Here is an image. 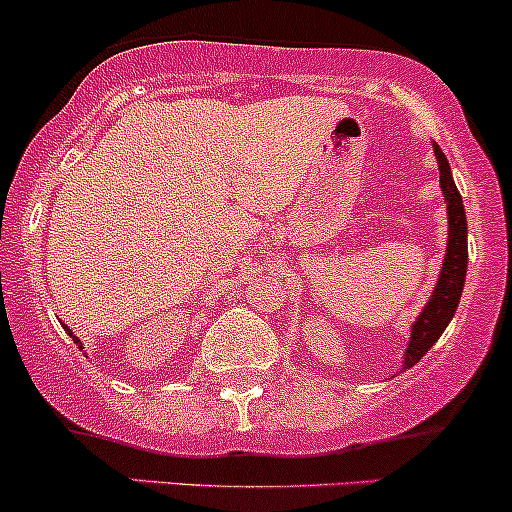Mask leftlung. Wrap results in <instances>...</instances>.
I'll return each instance as SVG.
<instances>
[{
  "instance_id": "left-lung-1",
  "label": "left lung",
  "mask_w": 512,
  "mask_h": 512,
  "mask_svg": "<svg viewBox=\"0 0 512 512\" xmlns=\"http://www.w3.org/2000/svg\"><path fill=\"white\" fill-rule=\"evenodd\" d=\"M436 148L438 170H441V188L448 203V250L446 260H443L441 277L433 289L431 299L423 307L421 317L416 319L414 332H411L409 349H406L404 369H411L448 327L451 317L456 314L458 302H461L463 285H466V270H468V225H466V210H463V198L458 193L456 183L451 178V165L441 148Z\"/></svg>"
}]
</instances>
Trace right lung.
Listing matches in <instances>:
<instances>
[{"label": "right lung", "mask_w": 512, "mask_h": 512, "mask_svg": "<svg viewBox=\"0 0 512 512\" xmlns=\"http://www.w3.org/2000/svg\"><path fill=\"white\" fill-rule=\"evenodd\" d=\"M66 332H69V329H66ZM69 334H71V332H69ZM71 337H74V334H71ZM74 342H76V344H81V342H79V337H74Z\"/></svg>", "instance_id": "right-lung-1"}]
</instances>
